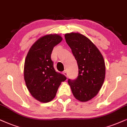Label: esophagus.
Segmentation results:
<instances>
[{
    "label": "esophagus",
    "mask_w": 127,
    "mask_h": 127,
    "mask_svg": "<svg viewBox=\"0 0 127 127\" xmlns=\"http://www.w3.org/2000/svg\"><path fill=\"white\" fill-rule=\"evenodd\" d=\"M63 74L65 75V77H68V73H67V71H64L63 72Z\"/></svg>",
    "instance_id": "obj_1"
}]
</instances>
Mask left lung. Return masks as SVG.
<instances>
[{"instance_id": "left-lung-1", "label": "left lung", "mask_w": 127, "mask_h": 127, "mask_svg": "<svg viewBox=\"0 0 127 127\" xmlns=\"http://www.w3.org/2000/svg\"><path fill=\"white\" fill-rule=\"evenodd\" d=\"M65 39L77 60L78 74L68 79L74 97L86 102L98 93L105 79V65L101 53L89 38L78 33L65 34Z\"/></svg>"}]
</instances>
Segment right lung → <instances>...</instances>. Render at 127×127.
<instances>
[{
  "label": "right lung",
  "instance_id": "right-lung-1",
  "mask_svg": "<svg viewBox=\"0 0 127 127\" xmlns=\"http://www.w3.org/2000/svg\"><path fill=\"white\" fill-rule=\"evenodd\" d=\"M59 34H50L41 37L32 45L24 66V78L31 95L41 102H48L55 97L65 75L54 70L51 54L54 46L60 43Z\"/></svg>",
  "mask_w": 127,
  "mask_h": 127
}]
</instances>
